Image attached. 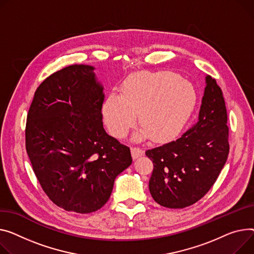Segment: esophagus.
<instances>
[{
  "mask_svg": "<svg viewBox=\"0 0 254 254\" xmlns=\"http://www.w3.org/2000/svg\"><path fill=\"white\" fill-rule=\"evenodd\" d=\"M130 151H131V156H132L133 159H137V158H139V157L144 155V151L142 149H140V148L134 147V148H131Z\"/></svg>",
  "mask_w": 254,
  "mask_h": 254,
  "instance_id": "obj_1",
  "label": "esophagus"
}]
</instances>
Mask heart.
I'll return each mask as SVG.
<instances>
[{"instance_id":"b5f03b06","label":"heart","mask_w":254,"mask_h":254,"mask_svg":"<svg viewBox=\"0 0 254 254\" xmlns=\"http://www.w3.org/2000/svg\"><path fill=\"white\" fill-rule=\"evenodd\" d=\"M196 102L192 84L172 72H137L123 84V95L112 93L104 101L102 113L109 131L124 138L136 125L134 142L153 139L164 142L179 132Z\"/></svg>"}]
</instances>
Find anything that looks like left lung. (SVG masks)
Segmentation results:
<instances>
[{
    "mask_svg": "<svg viewBox=\"0 0 254 254\" xmlns=\"http://www.w3.org/2000/svg\"><path fill=\"white\" fill-rule=\"evenodd\" d=\"M228 115L223 92L205 76L198 120L176 141L147 150L153 161L151 196L167 208H184L203 197L221 174L229 155Z\"/></svg>",
    "mask_w": 254,
    "mask_h": 254,
    "instance_id": "8db88e82",
    "label": "left lung"
}]
</instances>
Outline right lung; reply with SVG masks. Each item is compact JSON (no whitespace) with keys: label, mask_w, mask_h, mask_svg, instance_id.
<instances>
[{"label":"right lung","mask_w":254,"mask_h":254,"mask_svg":"<svg viewBox=\"0 0 254 254\" xmlns=\"http://www.w3.org/2000/svg\"><path fill=\"white\" fill-rule=\"evenodd\" d=\"M103 90L94 66H67L40 84L27 114L33 172L48 197L67 211L100 209L132 161L129 148L103 127Z\"/></svg>","instance_id":"add662e5"}]
</instances>
